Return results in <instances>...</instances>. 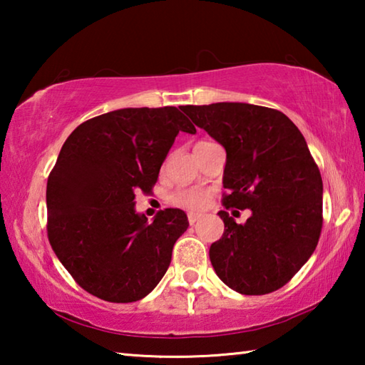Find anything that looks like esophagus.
I'll use <instances>...</instances> for the list:
<instances>
[{
  "instance_id": "obj_1",
  "label": "esophagus",
  "mask_w": 365,
  "mask_h": 365,
  "mask_svg": "<svg viewBox=\"0 0 365 365\" xmlns=\"http://www.w3.org/2000/svg\"><path fill=\"white\" fill-rule=\"evenodd\" d=\"M201 219V214H195V212H190L188 214V222H190V225H195L197 220Z\"/></svg>"
}]
</instances>
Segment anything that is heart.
Returning <instances> with one entry per match:
<instances>
[{"mask_svg": "<svg viewBox=\"0 0 365 365\" xmlns=\"http://www.w3.org/2000/svg\"><path fill=\"white\" fill-rule=\"evenodd\" d=\"M206 201H207V191L197 187L182 188L175 191L170 197L172 205H175L178 207H185V209H201L205 207Z\"/></svg>", "mask_w": 365, "mask_h": 365, "instance_id": "b5f03b06", "label": "heart"}]
</instances>
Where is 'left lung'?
<instances>
[{
	"mask_svg": "<svg viewBox=\"0 0 365 365\" xmlns=\"http://www.w3.org/2000/svg\"><path fill=\"white\" fill-rule=\"evenodd\" d=\"M183 110L225 148L224 206L251 209L245 224L219 211L224 235L209 248L215 274L237 293L275 292L312 256L322 230V177L304 137L280 110L256 104Z\"/></svg>",
	"mask_w": 365,
	"mask_h": 365,
	"instance_id": "obj_1",
	"label": "left lung"
}]
</instances>
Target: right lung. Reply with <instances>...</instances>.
I'll return each mask as SVG.
<instances>
[{
  "mask_svg": "<svg viewBox=\"0 0 365 365\" xmlns=\"http://www.w3.org/2000/svg\"><path fill=\"white\" fill-rule=\"evenodd\" d=\"M178 132L196 128L174 106L125 108L80 123L61 148L46 185L48 238L96 298L138 301L169 269L187 214L170 207L148 222L135 193H150Z\"/></svg>",
  "mask_w": 365,
  "mask_h": 365,
  "instance_id": "1",
  "label": "right lung"
}]
</instances>
